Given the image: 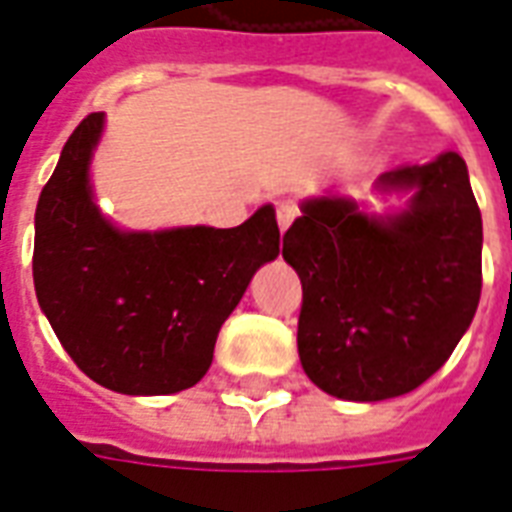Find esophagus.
Wrapping results in <instances>:
<instances>
[{
  "label": "esophagus",
  "mask_w": 512,
  "mask_h": 512,
  "mask_svg": "<svg viewBox=\"0 0 512 512\" xmlns=\"http://www.w3.org/2000/svg\"><path fill=\"white\" fill-rule=\"evenodd\" d=\"M293 219H295L293 203H279V206H276V222H279V230H282V233H285L287 227L293 225Z\"/></svg>",
  "instance_id": "1"
}]
</instances>
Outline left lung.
<instances>
[{"mask_svg":"<svg viewBox=\"0 0 512 512\" xmlns=\"http://www.w3.org/2000/svg\"><path fill=\"white\" fill-rule=\"evenodd\" d=\"M374 192L410 200L372 214L344 195L309 198L282 246L304 287L301 366L347 401L404 396L439 372L483 287V219L456 151L388 170Z\"/></svg>","mask_w":512,"mask_h":512,"instance_id":"left-lung-1","label":"left lung"}]
</instances>
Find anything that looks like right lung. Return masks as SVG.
Segmentation results:
<instances>
[{"label": "right lung", "mask_w": 512, "mask_h": 512, "mask_svg": "<svg viewBox=\"0 0 512 512\" xmlns=\"http://www.w3.org/2000/svg\"><path fill=\"white\" fill-rule=\"evenodd\" d=\"M105 113L64 143L34 214L40 309L67 355L102 388L168 396L192 388L219 328L260 266L279 255L271 203L238 227L121 230L94 203L92 154Z\"/></svg>", "instance_id": "add662e5"}]
</instances>
